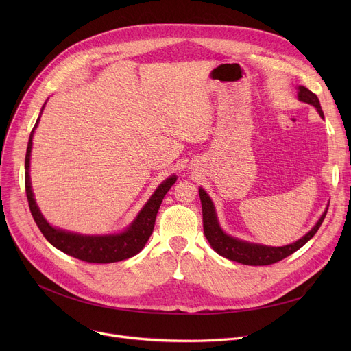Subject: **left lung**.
Segmentation results:
<instances>
[{
  "label": "left lung",
  "instance_id": "1",
  "mask_svg": "<svg viewBox=\"0 0 351 351\" xmlns=\"http://www.w3.org/2000/svg\"><path fill=\"white\" fill-rule=\"evenodd\" d=\"M299 99L315 106L319 110L320 117L322 118L324 117L319 98L306 86H299ZM199 196L202 202V213H204V232L213 250L220 256L226 257L229 261L242 263V265H249V266H267V265L278 263L283 261L285 257L299 250L302 246H304L310 241L313 236L316 234L327 213L326 210L319 219L316 226L313 228L307 234H304L302 239H299L298 242L283 247H270V246H262V245L237 241V239L226 234L222 229H220L217 223L216 212L208 193L204 189H199Z\"/></svg>",
  "mask_w": 351,
  "mask_h": 351
}]
</instances>
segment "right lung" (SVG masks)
I'll list each match as a JSON object with an SVG mask.
<instances>
[{
  "mask_svg": "<svg viewBox=\"0 0 351 351\" xmlns=\"http://www.w3.org/2000/svg\"><path fill=\"white\" fill-rule=\"evenodd\" d=\"M38 121L40 119H36L35 126L32 128L29 141H28V147H27L25 192H27L31 215L35 220L36 226H38V229L45 236L47 241L52 246L60 249L61 252L88 263H114V262L129 259V257L139 253L154 232L159 206L162 204L165 195L168 193V191L176 182V176H171L162 183V185L155 191V193L151 196V199L147 200V204L143 206V209L139 212L138 217L134 220V223L123 233L109 234V236H82V234L55 229L43 217L38 206H36L32 189H31V182H29L28 171H29L32 136H34L36 125H38Z\"/></svg>",
  "mask_w": 351,
  "mask_h": 351,
  "instance_id": "add662e5",
  "label": "right lung"
}]
</instances>
